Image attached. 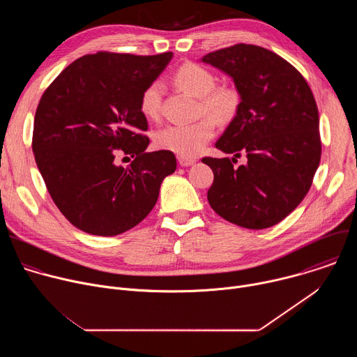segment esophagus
<instances>
[{"label": "esophagus", "mask_w": 357, "mask_h": 357, "mask_svg": "<svg viewBox=\"0 0 357 357\" xmlns=\"http://www.w3.org/2000/svg\"><path fill=\"white\" fill-rule=\"evenodd\" d=\"M178 161L182 167H189V165H193L196 162L195 158H186V157H178Z\"/></svg>", "instance_id": "esophagus-1"}]
</instances>
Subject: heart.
I'll return each mask as SVG.
<instances>
[{"mask_svg":"<svg viewBox=\"0 0 357 357\" xmlns=\"http://www.w3.org/2000/svg\"><path fill=\"white\" fill-rule=\"evenodd\" d=\"M174 83L199 98L203 113L220 123L230 121L240 107V94L234 87L216 86L211 70L193 62L181 65L172 75ZM162 86L158 82L149 83L139 96V110L149 119L157 120L161 113ZM216 126L212 119H200L189 124H172L160 130L155 135L158 148L171 151L181 157H195L213 138Z\"/></svg>","mask_w":357,"mask_h":357,"instance_id":"heart-1","label":"heart"}]
</instances>
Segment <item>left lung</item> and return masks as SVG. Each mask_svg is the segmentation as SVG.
Returning a JSON list of instances; mask_svg holds the SVG:
<instances>
[{"label":"left lung","instance_id":"1","mask_svg":"<svg viewBox=\"0 0 357 357\" xmlns=\"http://www.w3.org/2000/svg\"><path fill=\"white\" fill-rule=\"evenodd\" d=\"M227 73L240 107L215 144L225 154L205 157L215 179L208 190L212 209L230 223L260 230L285 219L308 193L321 161L319 114L303 76L271 50L237 43L202 59Z\"/></svg>","mask_w":357,"mask_h":357}]
</instances>
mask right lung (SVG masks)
I'll use <instances>...</instances> for the list:
<instances>
[{
  "label": "right lung",
  "instance_id": "obj_1",
  "mask_svg": "<svg viewBox=\"0 0 357 357\" xmlns=\"http://www.w3.org/2000/svg\"><path fill=\"white\" fill-rule=\"evenodd\" d=\"M172 55H84L43 91L32 151L50 197L75 227L94 236L132 229L175 172L174 152L145 151L148 123L139 110L142 90ZM119 151L135 158L128 169L115 165Z\"/></svg>",
  "mask_w": 357,
  "mask_h": 357
}]
</instances>
